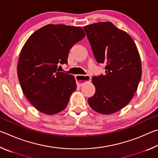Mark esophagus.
Here are the masks:
<instances>
[{
  "label": "esophagus",
  "instance_id": "esophagus-1",
  "mask_svg": "<svg viewBox=\"0 0 158 158\" xmlns=\"http://www.w3.org/2000/svg\"><path fill=\"white\" fill-rule=\"evenodd\" d=\"M75 79L77 81V86H81V85L86 81H90L91 77L89 75H81V74H77L75 75Z\"/></svg>",
  "mask_w": 158,
  "mask_h": 158
}]
</instances>
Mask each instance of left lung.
I'll use <instances>...</instances> for the list:
<instances>
[{"label": "left lung", "mask_w": 158, "mask_h": 158, "mask_svg": "<svg viewBox=\"0 0 158 158\" xmlns=\"http://www.w3.org/2000/svg\"><path fill=\"white\" fill-rule=\"evenodd\" d=\"M84 31L97 62L105 65V74L94 76V95L88 102L93 110L111 114L125 107L137 91L141 62L135 42L111 22L85 26Z\"/></svg>", "instance_id": "obj_1"}]
</instances>
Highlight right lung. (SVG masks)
Returning <instances> with one entry per match:
<instances>
[{
	"mask_svg": "<svg viewBox=\"0 0 158 158\" xmlns=\"http://www.w3.org/2000/svg\"><path fill=\"white\" fill-rule=\"evenodd\" d=\"M85 35L79 26L48 24L23 45L17 65L19 80L26 98L39 111L56 114L68 105L77 89L75 78L59 72L58 66L68 63L69 50Z\"/></svg>",
	"mask_w": 158,
	"mask_h": 158,
	"instance_id": "add662e5",
	"label": "right lung"
}]
</instances>
